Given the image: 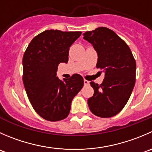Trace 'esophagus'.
I'll list each match as a JSON object with an SVG mask.
<instances>
[{
	"label": "esophagus",
	"mask_w": 152,
	"mask_h": 152,
	"mask_svg": "<svg viewBox=\"0 0 152 152\" xmlns=\"http://www.w3.org/2000/svg\"><path fill=\"white\" fill-rule=\"evenodd\" d=\"M84 84H85V85H89L90 82L89 81L86 80V79H84Z\"/></svg>",
	"instance_id": "obj_1"
}]
</instances>
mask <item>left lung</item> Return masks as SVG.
I'll return each instance as SVG.
<instances>
[{"mask_svg":"<svg viewBox=\"0 0 152 152\" xmlns=\"http://www.w3.org/2000/svg\"><path fill=\"white\" fill-rule=\"evenodd\" d=\"M83 35L98 54L96 67L104 72L101 85L90 82L94 94L88 99V106L97 117H113L130 98L136 81V61L127 44L108 28H96Z\"/></svg>","mask_w":152,"mask_h":152,"instance_id":"1","label":"left lung"}]
</instances>
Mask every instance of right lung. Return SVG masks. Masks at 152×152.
I'll return each mask as SVG.
<instances>
[{
  "label": "right lung",
  "instance_id": "right-lung-1",
  "mask_svg": "<svg viewBox=\"0 0 152 152\" xmlns=\"http://www.w3.org/2000/svg\"><path fill=\"white\" fill-rule=\"evenodd\" d=\"M82 32L45 30L34 37L23 56V82L34 110L51 122L64 120L84 79L74 74L64 82L56 77L60 63H67L70 47Z\"/></svg>",
  "mask_w": 152,
  "mask_h": 152
}]
</instances>
